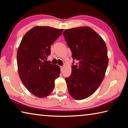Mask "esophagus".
I'll return each instance as SVG.
<instances>
[{"label": "esophagus", "mask_w": 128, "mask_h": 128, "mask_svg": "<svg viewBox=\"0 0 128 128\" xmlns=\"http://www.w3.org/2000/svg\"><path fill=\"white\" fill-rule=\"evenodd\" d=\"M60 70H61V72H62V70H63L64 67L62 66H60Z\"/></svg>", "instance_id": "1"}]
</instances>
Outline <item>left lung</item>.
Returning a JSON list of instances; mask_svg holds the SVG:
<instances>
[{
    "label": "left lung",
    "instance_id": "obj_1",
    "mask_svg": "<svg viewBox=\"0 0 128 128\" xmlns=\"http://www.w3.org/2000/svg\"><path fill=\"white\" fill-rule=\"evenodd\" d=\"M62 35L72 52V73L66 78L69 93L76 100L92 95L102 82L107 70V46L102 38L89 27L64 30Z\"/></svg>",
    "mask_w": 128,
    "mask_h": 128
}]
</instances>
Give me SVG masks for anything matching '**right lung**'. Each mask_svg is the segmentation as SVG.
<instances>
[{
  "label": "right lung",
  "instance_id": "right-lung-1",
  "mask_svg": "<svg viewBox=\"0 0 128 128\" xmlns=\"http://www.w3.org/2000/svg\"><path fill=\"white\" fill-rule=\"evenodd\" d=\"M63 29L36 26L29 30L21 41L17 53L18 74L27 89L35 96H48L59 77V66L46 61L50 55L51 44Z\"/></svg>",
  "mask_w": 128,
  "mask_h": 128
}]
</instances>
